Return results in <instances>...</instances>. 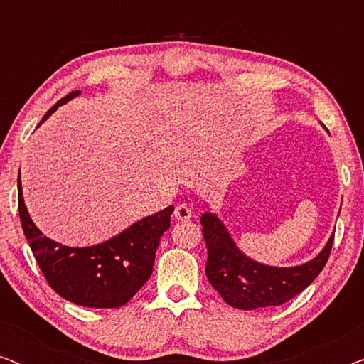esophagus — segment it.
I'll list each match as a JSON object with an SVG mask.
<instances>
[{
	"mask_svg": "<svg viewBox=\"0 0 364 364\" xmlns=\"http://www.w3.org/2000/svg\"><path fill=\"white\" fill-rule=\"evenodd\" d=\"M173 217H176L177 220H191L192 210L186 205V203H178L176 210H173Z\"/></svg>",
	"mask_w": 364,
	"mask_h": 364,
	"instance_id": "obj_1",
	"label": "esophagus"
}]
</instances>
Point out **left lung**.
<instances>
[{
    "mask_svg": "<svg viewBox=\"0 0 364 364\" xmlns=\"http://www.w3.org/2000/svg\"><path fill=\"white\" fill-rule=\"evenodd\" d=\"M200 223L208 252L205 275L225 303L238 310L278 306L291 300L320 275L333 247L331 235L321 252L306 263L272 267L245 255L210 208L202 213Z\"/></svg>",
    "mask_w": 364,
    "mask_h": 364,
    "instance_id": "1",
    "label": "left lung"
}]
</instances>
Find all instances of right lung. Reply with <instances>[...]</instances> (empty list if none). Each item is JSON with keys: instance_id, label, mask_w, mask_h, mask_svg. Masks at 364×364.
<instances>
[{"instance_id": "1", "label": "right lung", "mask_w": 364, "mask_h": 364, "mask_svg": "<svg viewBox=\"0 0 364 364\" xmlns=\"http://www.w3.org/2000/svg\"><path fill=\"white\" fill-rule=\"evenodd\" d=\"M79 94L81 91H74L54 104L39 126L59 106ZM18 210L33 255L58 295L79 306L119 308L151 278L159 242L171 227L173 205L134 222L106 242L89 247L63 245L39 230L24 203L21 173H18Z\"/></svg>"}]
</instances>
